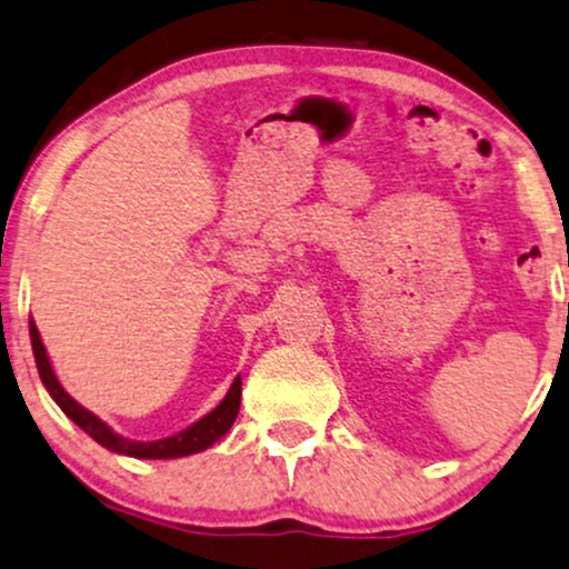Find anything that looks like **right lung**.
<instances>
[{
	"mask_svg": "<svg viewBox=\"0 0 569 569\" xmlns=\"http://www.w3.org/2000/svg\"><path fill=\"white\" fill-rule=\"evenodd\" d=\"M31 346H33V359H37L41 382H44L49 396L54 398V403H58L60 409L66 411V417L73 419V422L79 425L81 430L89 435V438H94L97 443L110 448V451H116V453L134 456V459H179V456L206 451L208 446H213L216 440L223 438V435L229 432V427L234 425V419H237V411H240L242 380L237 377V380L231 382L227 398H223V401L216 406L213 411L206 413L200 422L187 427V430H181L179 435H171V438H163V440H152V443H139V440L121 438V435L110 430L102 419H97L94 413L76 403L73 398L62 390V385L58 382V377H54L52 367H49L47 350H44V346H41L39 329L33 321H31Z\"/></svg>",
	"mask_w": 569,
	"mask_h": 569,
	"instance_id": "add662e5",
	"label": "right lung"
}]
</instances>
